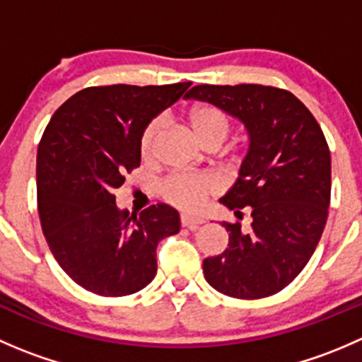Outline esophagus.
Wrapping results in <instances>:
<instances>
[{
    "label": "esophagus",
    "mask_w": 362,
    "mask_h": 362,
    "mask_svg": "<svg viewBox=\"0 0 362 362\" xmlns=\"http://www.w3.org/2000/svg\"><path fill=\"white\" fill-rule=\"evenodd\" d=\"M180 224H182V228H187V229H191V231H194V229H198L199 226L203 224V218L189 217V215H182Z\"/></svg>",
    "instance_id": "1"
}]
</instances>
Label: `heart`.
<instances>
[{
	"instance_id": "b5f03b06",
	"label": "heart",
	"mask_w": 362,
	"mask_h": 362,
	"mask_svg": "<svg viewBox=\"0 0 362 362\" xmlns=\"http://www.w3.org/2000/svg\"><path fill=\"white\" fill-rule=\"evenodd\" d=\"M189 124L202 145H221L229 134L231 124L228 115L214 105H196L187 113ZM160 129V120L154 119L141 134L140 152L145 159L151 158L154 151L156 138ZM218 189L217 180L208 175L175 173L168 177L160 185V194L166 202L185 211H196L204 199Z\"/></svg>"
}]
</instances>
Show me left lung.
<instances>
[{
    "label": "left lung",
    "instance_id": "1",
    "mask_svg": "<svg viewBox=\"0 0 362 362\" xmlns=\"http://www.w3.org/2000/svg\"><path fill=\"white\" fill-rule=\"evenodd\" d=\"M189 100L208 101L245 124L250 145L238 178L221 203L243 217L222 222L228 249L203 261L218 293L259 299L280 293L312 257L331 199V154L312 112L286 89L259 83L196 86Z\"/></svg>",
    "mask_w": 362,
    "mask_h": 362
}]
</instances>
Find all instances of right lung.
Here are the masks:
<instances>
[{
  "label": "right lung",
  "mask_w": 362,
  "mask_h": 362,
  "mask_svg": "<svg viewBox=\"0 0 362 362\" xmlns=\"http://www.w3.org/2000/svg\"><path fill=\"white\" fill-rule=\"evenodd\" d=\"M189 86L87 87L45 127L36 156L40 222L56 261L86 291L119 298L147 287L158 243L180 229L175 208L158 203L136 217L117 208L113 191L140 166L148 122Z\"/></svg>",
  "instance_id": "add662e5"
}]
</instances>
